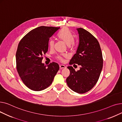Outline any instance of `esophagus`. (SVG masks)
Returning <instances> with one entry per match:
<instances>
[{
  "instance_id": "34e87169",
  "label": "esophagus",
  "mask_w": 122,
  "mask_h": 122,
  "mask_svg": "<svg viewBox=\"0 0 122 122\" xmlns=\"http://www.w3.org/2000/svg\"><path fill=\"white\" fill-rule=\"evenodd\" d=\"M59 67H60V69H61L66 68V67L64 65H59Z\"/></svg>"
}]
</instances>
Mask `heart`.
<instances>
[{"label": "heart", "mask_w": 122, "mask_h": 122, "mask_svg": "<svg viewBox=\"0 0 122 122\" xmlns=\"http://www.w3.org/2000/svg\"><path fill=\"white\" fill-rule=\"evenodd\" d=\"M58 38L60 40L64 42L69 47L73 46L74 44V36L73 34L68 29H63L58 35ZM49 47L51 49H52L54 46V41L53 40H51L49 41ZM68 57L66 54H64L62 56H58L57 57V59L61 61H63V58Z\"/></svg>", "instance_id": "obj_1"}]
</instances>
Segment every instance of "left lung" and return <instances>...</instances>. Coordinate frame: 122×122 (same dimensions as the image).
I'll return each mask as SVG.
<instances>
[{
  "label": "left lung",
  "instance_id": "obj_1",
  "mask_svg": "<svg viewBox=\"0 0 122 122\" xmlns=\"http://www.w3.org/2000/svg\"><path fill=\"white\" fill-rule=\"evenodd\" d=\"M79 36L76 53L70 61V65H80L76 71L68 66L70 74L66 79L68 86L78 93H86L97 84L103 67V58L99 43L93 36L86 30L76 29Z\"/></svg>",
  "mask_w": 122,
  "mask_h": 122
}]
</instances>
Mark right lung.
I'll list each match as a JSON object with an SVG mask.
<instances>
[{"instance_id": "add662e5", "label": "right lung", "mask_w": 122, "mask_h": 122, "mask_svg": "<svg viewBox=\"0 0 122 122\" xmlns=\"http://www.w3.org/2000/svg\"><path fill=\"white\" fill-rule=\"evenodd\" d=\"M60 28L41 26L30 30L19 42L16 54V67L24 84L31 90L41 91L48 87L59 69L57 63H42L48 51L50 38Z\"/></svg>"}]
</instances>
